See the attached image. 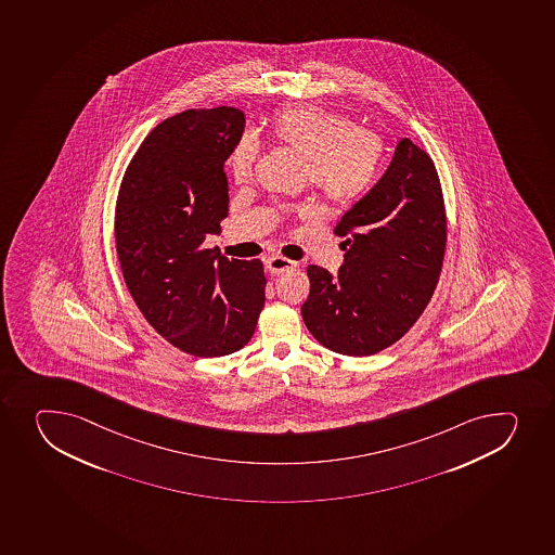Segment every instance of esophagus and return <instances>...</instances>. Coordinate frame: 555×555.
I'll list each match as a JSON object with an SVG mask.
<instances>
[{"label": "esophagus", "mask_w": 555, "mask_h": 555, "mask_svg": "<svg viewBox=\"0 0 555 555\" xmlns=\"http://www.w3.org/2000/svg\"><path fill=\"white\" fill-rule=\"evenodd\" d=\"M297 266V262H293V260H287L284 257H269L266 258V268H268L269 273L271 274H281L287 269H293Z\"/></svg>", "instance_id": "obj_1"}]
</instances>
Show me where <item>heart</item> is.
Segmentation results:
<instances>
[{
  "instance_id": "heart-1",
  "label": "heart",
  "mask_w": 555,
  "mask_h": 555,
  "mask_svg": "<svg viewBox=\"0 0 555 555\" xmlns=\"http://www.w3.org/2000/svg\"><path fill=\"white\" fill-rule=\"evenodd\" d=\"M269 135L282 149L304 157L306 176L324 197L351 204L367 192L382 159L378 135L352 128L347 117L319 106H293L273 117ZM257 144L249 135L231 152V176L236 182L251 177Z\"/></svg>"
}]
</instances>
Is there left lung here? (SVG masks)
I'll use <instances>...</instances> for the list:
<instances>
[{"label":"left lung","mask_w":555,"mask_h":555,"mask_svg":"<svg viewBox=\"0 0 555 555\" xmlns=\"http://www.w3.org/2000/svg\"><path fill=\"white\" fill-rule=\"evenodd\" d=\"M338 273L309 266L302 319L331 351L371 357L400 340L427 308L443 263L447 222L434 163L398 141L384 176L341 215Z\"/></svg>","instance_id":"obj_1"}]
</instances>
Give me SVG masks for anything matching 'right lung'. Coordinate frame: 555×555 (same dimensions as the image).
<instances>
[{
    "label": "right lung",
    "instance_id": "1",
    "mask_svg": "<svg viewBox=\"0 0 555 555\" xmlns=\"http://www.w3.org/2000/svg\"><path fill=\"white\" fill-rule=\"evenodd\" d=\"M246 117L186 111L149 133L122 177L116 244L128 292L150 325L193 357H225L251 340L266 302L260 260L203 246L228 217L224 163Z\"/></svg>",
    "mask_w": 555,
    "mask_h": 555
}]
</instances>
